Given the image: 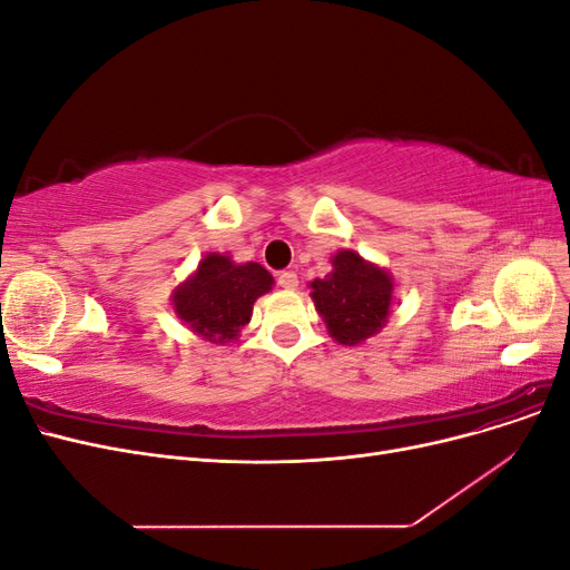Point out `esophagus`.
<instances>
[{
	"label": "esophagus",
	"instance_id": "1",
	"mask_svg": "<svg viewBox=\"0 0 570 570\" xmlns=\"http://www.w3.org/2000/svg\"><path fill=\"white\" fill-rule=\"evenodd\" d=\"M278 285L283 289H297L299 281H297V273L295 271H281L278 273Z\"/></svg>",
	"mask_w": 570,
	"mask_h": 570
}]
</instances>
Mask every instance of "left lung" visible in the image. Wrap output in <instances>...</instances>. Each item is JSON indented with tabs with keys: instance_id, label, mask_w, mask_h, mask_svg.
<instances>
[{
	"instance_id": "1",
	"label": "left lung",
	"mask_w": 570,
	"mask_h": 570,
	"mask_svg": "<svg viewBox=\"0 0 570 570\" xmlns=\"http://www.w3.org/2000/svg\"><path fill=\"white\" fill-rule=\"evenodd\" d=\"M312 299L327 333L340 344H361L387 323L392 275L352 249L333 256V271L312 283Z\"/></svg>"
}]
</instances>
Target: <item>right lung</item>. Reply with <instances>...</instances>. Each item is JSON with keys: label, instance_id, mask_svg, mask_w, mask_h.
Returning a JSON list of instances; mask_svg holds the SVG:
<instances>
[{"label": "right lung", "instance_id": "obj_1", "mask_svg": "<svg viewBox=\"0 0 570 570\" xmlns=\"http://www.w3.org/2000/svg\"><path fill=\"white\" fill-rule=\"evenodd\" d=\"M273 275L262 264H235L228 254H206L174 292V312L193 333L214 344L237 340L254 302L271 292Z\"/></svg>", "mask_w": 570, "mask_h": 570}]
</instances>
